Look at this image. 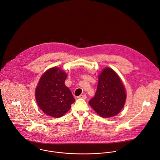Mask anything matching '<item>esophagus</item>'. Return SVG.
I'll return each mask as SVG.
<instances>
[{"mask_svg": "<svg viewBox=\"0 0 160 160\" xmlns=\"http://www.w3.org/2000/svg\"><path fill=\"white\" fill-rule=\"evenodd\" d=\"M78 98H82V99H86L87 98V96L85 95H80L78 97Z\"/></svg>", "mask_w": 160, "mask_h": 160, "instance_id": "obj_1", "label": "esophagus"}]
</instances>
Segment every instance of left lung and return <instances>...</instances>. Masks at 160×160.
I'll return each instance as SVG.
<instances>
[{"label": "left lung", "instance_id": "left-lung-1", "mask_svg": "<svg viewBox=\"0 0 160 160\" xmlns=\"http://www.w3.org/2000/svg\"><path fill=\"white\" fill-rule=\"evenodd\" d=\"M126 100L125 87L117 74L105 68L98 77L97 89L89 104L102 117L117 115L123 108Z\"/></svg>", "mask_w": 160, "mask_h": 160}]
</instances>
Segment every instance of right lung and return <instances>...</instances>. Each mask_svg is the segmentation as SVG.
Returning <instances> with one entry per match:
<instances>
[{"instance_id": "1", "label": "right lung", "mask_w": 160, "mask_h": 160, "mask_svg": "<svg viewBox=\"0 0 160 160\" xmlns=\"http://www.w3.org/2000/svg\"><path fill=\"white\" fill-rule=\"evenodd\" d=\"M67 74L53 67L40 78L35 90V98L40 108L47 115L59 118L66 113L75 100L65 85Z\"/></svg>"}]
</instances>
